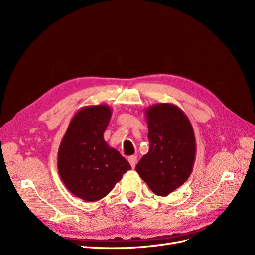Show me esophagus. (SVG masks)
I'll list each match as a JSON object with an SVG mask.
<instances>
[{
	"mask_svg": "<svg viewBox=\"0 0 255 255\" xmlns=\"http://www.w3.org/2000/svg\"><path fill=\"white\" fill-rule=\"evenodd\" d=\"M128 163H129V165H130V167H132L133 169L135 168V166H136V164H137V156H129L128 157Z\"/></svg>",
	"mask_w": 255,
	"mask_h": 255,
	"instance_id": "34e87169",
	"label": "esophagus"
}]
</instances>
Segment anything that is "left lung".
Wrapping results in <instances>:
<instances>
[{"mask_svg": "<svg viewBox=\"0 0 255 255\" xmlns=\"http://www.w3.org/2000/svg\"><path fill=\"white\" fill-rule=\"evenodd\" d=\"M150 148L136 171L154 194L166 197L187 181L196 159L191 123L180 107L158 103L144 112Z\"/></svg>", "mask_w": 255, "mask_h": 255, "instance_id": "left-lung-1", "label": "left lung"}]
</instances>
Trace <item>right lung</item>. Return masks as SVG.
I'll return each mask as SVG.
<instances>
[{
	"label": "right lung",
	"mask_w": 255,
	"mask_h": 255,
	"mask_svg": "<svg viewBox=\"0 0 255 255\" xmlns=\"http://www.w3.org/2000/svg\"><path fill=\"white\" fill-rule=\"evenodd\" d=\"M112 113L106 104L83 107L73 116L59 144L60 179L84 201L95 202L109 195L130 169L128 161L104 140Z\"/></svg>",
	"instance_id": "obj_1"
}]
</instances>
